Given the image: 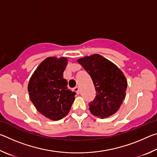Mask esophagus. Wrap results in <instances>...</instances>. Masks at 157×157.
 Instances as JSON below:
<instances>
[{"instance_id":"esophagus-1","label":"esophagus","mask_w":157,"mask_h":157,"mask_svg":"<svg viewBox=\"0 0 157 157\" xmlns=\"http://www.w3.org/2000/svg\"><path fill=\"white\" fill-rule=\"evenodd\" d=\"M73 91H75V92H76L77 94H79V87H78V86H76L75 88H74L73 89Z\"/></svg>"}]
</instances>
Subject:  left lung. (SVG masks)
<instances>
[{"mask_svg":"<svg viewBox=\"0 0 157 157\" xmlns=\"http://www.w3.org/2000/svg\"><path fill=\"white\" fill-rule=\"evenodd\" d=\"M94 82L96 95L89 103L94 116L108 118L116 113L125 98L127 81L116 64L102 55L94 54L78 59Z\"/></svg>","mask_w":157,"mask_h":157,"instance_id":"left-lung-1","label":"left lung"}]
</instances>
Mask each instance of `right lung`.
I'll use <instances>...</instances> for the list:
<instances>
[{"instance_id":"add662e5","label":"right lung","mask_w":157,"mask_h":157,"mask_svg":"<svg viewBox=\"0 0 157 157\" xmlns=\"http://www.w3.org/2000/svg\"><path fill=\"white\" fill-rule=\"evenodd\" d=\"M67 63L64 57H47L37 66L28 85L30 99L36 110L52 121L67 116L75 99V93L68 89L63 78Z\"/></svg>"}]
</instances>
